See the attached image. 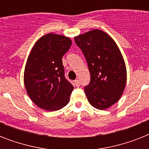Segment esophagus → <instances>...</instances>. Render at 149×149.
Wrapping results in <instances>:
<instances>
[{
	"label": "esophagus",
	"instance_id": "obj_1",
	"mask_svg": "<svg viewBox=\"0 0 149 149\" xmlns=\"http://www.w3.org/2000/svg\"><path fill=\"white\" fill-rule=\"evenodd\" d=\"M75 84H76V86H79V79H76L74 81Z\"/></svg>",
	"mask_w": 149,
	"mask_h": 149
}]
</instances>
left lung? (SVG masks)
<instances>
[{"mask_svg": "<svg viewBox=\"0 0 149 149\" xmlns=\"http://www.w3.org/2000/svg\"><path fill=\"white\" fill-rule=\"evenodd\" d=\"M87 62L91 82L84 87L89 103L105 110L120 100L127 81L125 60L113 38L93 29L74 38Z\"/></svg>", "mask_w": 149, "mask_h": 149, "instance_id": "1", "label": "left lung"}]
</instances>
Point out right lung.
<instances>
[{
  "mask_svg": "<svg viewBox=\"0 0 149 149\" xmlns=\"http://www.w3.org/2000/svg\"><path fill=\"white\" fill-rule=\"evenodd\" d=\"M72 45L66 36L49 33L31 49L24 72V84L29 97L38 107L58 111L70 102L73 86L64 76L63 56Z\"/></svg>",
  "mask_w": 149,
  "mask_h": 149,
  "instance_id": "right-lung-1",
  "label": "right lung"
}]
</instances>
